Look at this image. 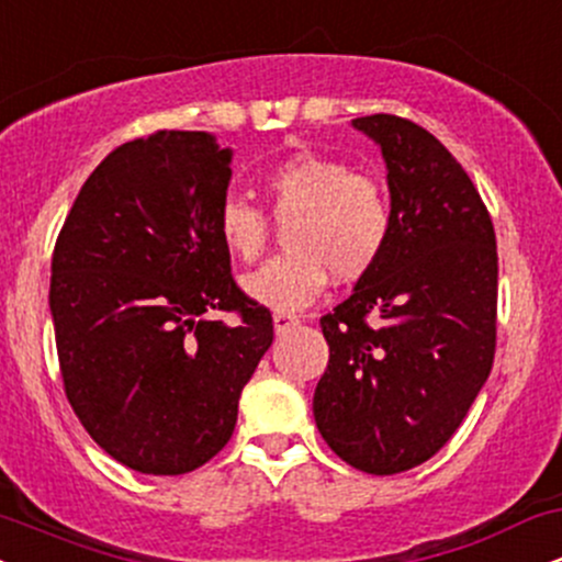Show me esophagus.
<instances>
[{"label": "esophagus", "instance_id": "1", "mask_svg": "<svg viewBox=\"0 0 562 562\" xmlns=\"http://www.w3.org/2000/svg\"><path fill=\"white\" fill-rule=\"evenodd\" d=\"M299 317H295V314H288V312H274V330L277 333H288V330H293L295 325H299Z\"/></svg>", "mask_w": 562, "mask_h": 562}]
</instances>
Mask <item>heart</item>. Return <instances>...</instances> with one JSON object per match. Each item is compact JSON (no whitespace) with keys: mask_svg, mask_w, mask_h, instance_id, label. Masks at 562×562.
<instances>
[{"mask_svg":"<svg viewBox=\"0 0 562 562\" xmlns=\"http://www.w3.org/2000/svg\"><path fill=\"white\" fill-rule=\"evenodd\" d=\"M259 187L274 222L285 229L288 254L245 274L243 288L274 312H303L319 299L330 272L344 282L378 267L393 235V203L378 179L346 160L299 153L261 173ZM218 240L229 256L256 261L269 243L267 211L248 198H227L216 214Z\"/></svg>","mask_w":562,"mask_h":562,"instance_id":"heart-1","label":"heart"}]
</instances>
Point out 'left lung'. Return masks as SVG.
<instances>
[{
	"mask_svg": "<svg viewBox=\"0 0 562 562\" xmlns=\"http://www.w3.org/2000/svg\"><path fill=\"white\" fill-rule=\"evenodd\" d=\"M353 126L383 150L393 235L319 319L330 362L314 420L348 465L393 475L449 441L492 372L496 237L475 184L434 134L391 113Z\"/></svg>",
	"mask_w": 562,
	"mask_h": 562,
	"instance_id": "obj_1",
	"label": "left lung"
}]
</instances>
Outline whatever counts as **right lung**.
Segmentation results:
<instances>
[{"label": "right lung", "instance_id": "1", "mask_svg": "<svg viewBox=\"0 0 562 562\" xmlns=\"http://www.w3.org/2000/svg\"><path fill=\"white\" fill-rule=\"evenodd\" d=\"M229 160L205 132L124 142L57 235L49 308L63 389L87 434L137 473L182 475L216 457L272 346V314L237 285L216 232Z\"/></svg>", "mask_w": 562, "mask_h": 562}]
</instances>
